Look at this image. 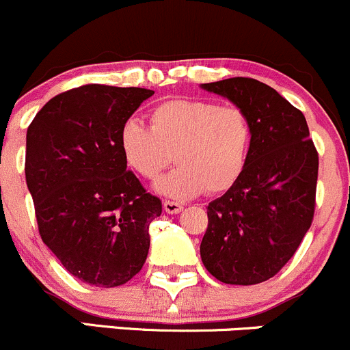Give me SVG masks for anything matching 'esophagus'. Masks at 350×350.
<instances>
[{
	"instance_id": "esophagus-1",
	"label": "esophagus",
	"mask_w": 350,
	"mask_h": 350,
	"mask_svg": "<svg viewBox=\"0 0 350 350\" xmlns=\"http://www.w3.org/2000/svg\"><path fill=\"white\" fill-rule=\"evenodd\" d=\"M164 211L169 213V215H178V213L183 211V206L178 203V201H169L165 200L164 201Z\"/></svg>"
}]
</instances>
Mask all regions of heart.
I'll return each instance as SVG.
<instances>
[{"mask_svg": "<svg viewBox=\"0 0 350 350\" xmlns=\"http://www.w3.org/2000/svg\"><path fill=\"white\" fill-rule=\"evenodd\" d=\"M149 127L122 124L119 147L139 178L156 181L172 161L178 167L157 185L165 196L187 200L219 194L245 171L253 129L245 110L203 98H169L149 110Z\"/></svg>", "mask_w": 350, "mask_h": 350, "instance_id": "1", "label": "heart"}]
</instances>
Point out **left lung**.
I'll return each mask as SVG.
<instances>
[{
    "label": "left lung",
    "mask_w": 350,
    "mask_h": 350,
    "mask_svg": "<svg viewBox=\"0 0 350 350\" xmlns=\"http://www.w3.org/2000/svg\"><path fill=\"white\" fill-rule=\"evenodd\" d=\"M201 87L245 110L253 129L240 179L208 204L201 260L219 282L255 285L285 267L314 221L319 152L304 113L267 83L233 77Z\"/></svg>",
    "instance_id": "obj_1"
}]
</instances>
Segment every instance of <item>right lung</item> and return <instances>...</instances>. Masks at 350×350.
<instances>
[{"label":"right lung","mask_w":350,"mask_h":350,"mask_svg":"<svg viewBox=\"0 0 350 350\" xmlns=\"http://www.w3.org/2000/svg\"><path fill=\"white\" fill-rule=\"evenodd\" d=\"M154 90L88 83L43 105L27 131L25 176L40 237L67 271L119 286L141 271L149 224L163 213L127 171L122 124Z\"/></svg>","instance_id":"add662e5"}]
</instances>
